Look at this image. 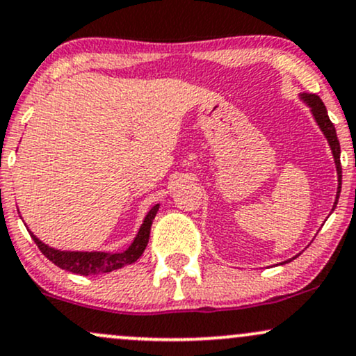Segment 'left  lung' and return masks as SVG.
<instances>
[{"label": "left lung", "instance_id": "obj_1", "mask_svg": "<svg viewBox=\"0 0 356 356\" xmlns=\"http://www.w3.org/2000/svg\"><path fill=\"white\" fill-rule=\"evenodd\" d=\"M300 99L309 107V112H312L314 122H316L318 127H320L323 136H325L326 140H328L330 149H332L334 165H337V175H338V191H337V199H334L333 209H332V212H333L334 207H337V204H338V197H340V191H341V164H340V154L341 152H340V142H338V137H337V130H334V125L332 124V120H330L328 112H326L325 104H323L320 97L314 95V93H301ZM296 257H298V254L295 257H291V259L283 261L281 264L289 263V261L296 259Z\"/></svg>", "mask_w": 356, "mask_h": 356}]
</instances>
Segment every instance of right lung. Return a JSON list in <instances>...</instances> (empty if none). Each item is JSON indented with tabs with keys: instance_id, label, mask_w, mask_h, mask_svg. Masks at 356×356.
I'll use <instances>...</instances> for the list:
<instances>
[{
	"instance_id": "right-lung-1",
	"label": "right lung",
	"mask_w": 356,
	"mask_h": 356,
	"mask_svg": "<svg viewBox=\"0 0 356 356\" xmlns=\"http://www.w3.org/2000/svg\"><path fill=\"white\" fill-rule=\"evenodd\" d=\"M161 204H155V206L147 212L144 222H142L140 229H138L137 236L134 238L132 244L120 252H105V251H61V249H55L48 244H44L43 241H40L33 232L30 231L31 238L36 243V246L40 248V251L43 252L44 257L51 261L53 264L65 269V271L75 273V275H102V273H110L115 271L127 266V264H132L144 254L147 243L150 238V227H152L154 218L157 214Z\"/></svg>"
}]
</instances>
